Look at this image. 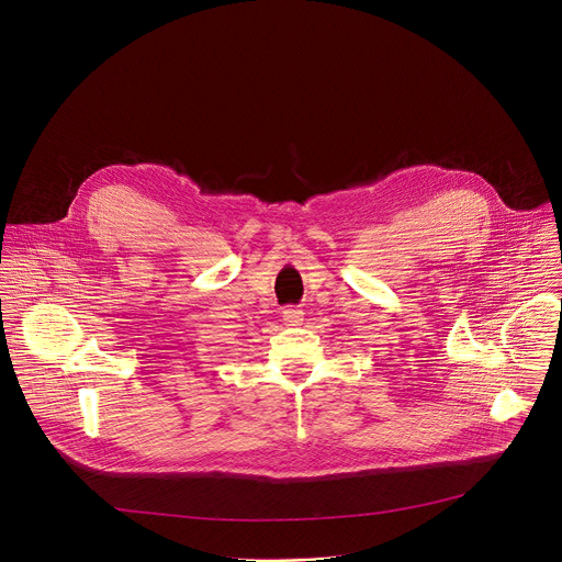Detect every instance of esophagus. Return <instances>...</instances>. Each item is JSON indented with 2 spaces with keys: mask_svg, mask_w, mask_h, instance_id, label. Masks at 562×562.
<instances>
[{
  "mask_svg": "<svg viewBox=\"0 0 562 562\" xmlns=\"http://www.w3.org/2000/svg\"><path fill=\"white\" fill-rule=\"evenodd\" d=\"M282 319H284L286 327H300L304 323V313L300 308L289 306V308L282 311Z\"/></svg>",
  "mask_w": 562,
  "mask_h": 562,
  "instance_id": "34e87169",
  "label": "esophagus"
}]
</instances>
